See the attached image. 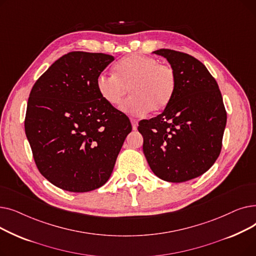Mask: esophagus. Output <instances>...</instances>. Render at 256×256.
I'll use <instances>...</instances> for the list:
<instances>
[{
	"instance_id": "esophagus-1",
	"label": "esophagus",
	"mask_w": 256,
	"mask_h": 256,
	"mask_svg": "<svg viewBox=\"0 0 256 256\" xmlns=\"http://www.w3.org/2000/svg\"><path fill=\"white\" fill-rule=\"evenodd\" d=\"M130 122H132V130H137V128H138V121H137V119L130 118Z\"/></svg>"
}]
</instances>
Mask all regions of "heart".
Instances as JSON below:
<instances>
[{
  "mask_svg": "<svg viewBox=\"0 0 256 256\" xmlns=\"http://www.w3.org/2000/svg\"><path fill=\"white\" fill-rule=\"evenodd\" d=\"M115 74H100L96 88L102 98L118 106L128 93L130 96L122 110L132 115H143L150 110L158 113L166 109L176 87V74L170 65L145 55H130L118 61Z\"/></svg>",
  "mask_w": 256,
  "mask_h": 256,
  "instance_id": "obj_1",
  "label": "heart"
}]
</instances>
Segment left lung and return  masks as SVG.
I'll return each instance as SVG.
<instances>
[{
    "label": "left lung",
    "mask_w": 256,
    "mask_h": 256,
    "mask_svg": "<svg viewBox=\"0 0 256 256\" xmlns=\"http://www.w3.org/2000/svg\"><path fill=\"white\" fill-rule=\"evenodd\" d=\"M176 74V92L162 114L139 122L143 152L160 180L182 182L200 176L218 158L226 110L216 80L199 60L160 48Z\"/></svg>",
    "instance_id": "8db88e82"
}]
</instances>
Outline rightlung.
Returning <instances> with one entry per match:
<instances>
[{
  "mask_svg": "<svg viewBox=\"0 0 256 256\" xmlns=\"http://www.w3.org/2000/svg\"><path fill=\"white\" fill-rule=\"evenodd\" d=\"M113 60L102 52H70L30 92L26 136L39 172L62 190L83 193L104 184L132 132L128 116L96 88L98 76Z\"/></svg>",
  "mask_w": 256,
  "mask_h": 256,
  "instance_id": "obj_1",
  "label": "right lung"
}]
</instances>
